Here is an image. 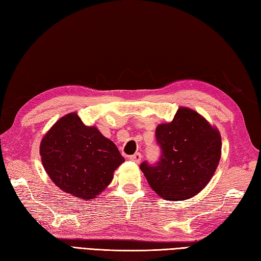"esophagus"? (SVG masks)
Wrapping results in <instances>:
<instances>
[{"mask_svg": "<svg viewBox=\"0 0 261 261\" xmlns=\"http://www.w3.org/2000/svg\"><path fill=\"white\" fill-rule=\"evenodd\" d=\"M141 158H142V156H141V153L140 152H136L135 154H132V156H130L129 157V159L131 160V162H134V163H140V160H141Z\"/></svg>", "mask_w": 261, "mask_h": 261, "instance_id": "34e87169", "label": "esophagus"}]
</instances>
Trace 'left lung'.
Segmentation results:
<instances>
[{"label":"left lung","instance_id":"1","mask_svg":"<svg viewBox=\"0 0 261 261\" xmlns=\"http://www.w3.org/2000/svg\"><path fill=\"white\" fill-rule=\"evenodd\" d=\"M162 157L140 169L149 185L167 201H184L201 192L212 178L221 158L218 127L196 111L180 107L168 123L156 129Z\"/></svg>","mask_w":261,"mask_h":261}]
</instances>
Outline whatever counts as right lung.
I'll use <instances>...</instances> for the list:
<instances>
[{"label":"right lung","mask_w":261,"mask_h":261,"mask_svg":"<svg viewBox=\"0 0 261 261\" xmlns=\"http://www.w3.org/2000/svg\"><path fill=\"white\" fill-rule=\"evenodd\" d=\"M41 163L50 179L71 196L96 198L124 163L119 149L76 112L60 118L40 142Z\"/></svg>","instance_id":"add662e5"}]
</instances>
